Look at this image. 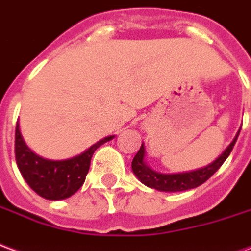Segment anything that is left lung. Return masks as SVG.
Segmentation results:
<instances>
[{
	"mask_svg": "<svg viewBox=\"0 0 251 251\" xmlns=\"http://www.w3.org/2000/svg\"><path fill=\"white\" fill-rule=\"evenodd\" d=\"M241 131V129H239ZM238 133L235 135L234 140L230 143L225 152L219 156L217 160H214L213 163L208 164L206 167L201 168V170H195L191 173H183V174H159L155 173L153 170L148 167L147 164L144 163V146L138 151L132 160V170L135 175L138 176L139 180L144 183L146 186L159 191H170V193H175V191H184V190H190V188H195L203 184L207 179L213 176L214 174L217 173L219 167L225 163V160L231 152L234 144L238 139Z\"/></svg>",
	"mask_w": 251,
	"mask_h": 251,
	"instance_id": "left-lung-1",
	"label": "left lung"
}]
</instances>
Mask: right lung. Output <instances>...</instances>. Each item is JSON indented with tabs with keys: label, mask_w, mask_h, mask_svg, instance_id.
<instances>
[{
	"label": "right lung",
	"mask_w": 251,
	"mask_h": 251,
	"mask_svg": "<svg viewBox=\"0 0 251 251\" xmlns=\"http://www.w3.org/2000/svg\"><path fill=\"white\" fill-rule=\"evenodd\" d=\"M113 136L101 139L78 156L67 160H47L33 153L24 142L20 127L16 126L14 153L18 170L34 193L49 201L69 198L85 180L93 152Z\"/></svg>",
	"instance_id": "1"
}]
</instances>
